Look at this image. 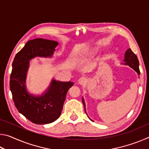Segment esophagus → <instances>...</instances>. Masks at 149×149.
Segmentation results:
<instances>
[{"mask_svg":"<svg viewBox=\"0 0 149 149\" xmlns=\"http://www.w3.org/2000/svg\"><path fill=\"white\" fill-rule=\"evenodd\" d=\"M86 82H87V79L84 77H81L79 79V84L80 85H84L86 84Z\"/></svg>","mask_w":149,"mask_h":149,"instance_id":"esophagus-1","label":"esophagus"}]
</instances>
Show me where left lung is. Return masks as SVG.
Here are the masks:
<instances>
[{
  "label": "left lung",
  "mask_w": 149,
  "mask_h": 149,
  "mask_svg": "<svg viewBox=\"0 0 149 149\" xmlns=\"http://www.w3.org/2000/svg\"><path fill=\"white\" fill-rule=\"evenodd\" d=\"M123 61L125 62L124 64L128 65L131 68H132L135 71L137 72L139 75L140 74L139 68V62L137 56H136L134 52H133L132 50H131V49H127V51H126L125 54V59L123 60ZM82 101H83V103H84L85 112V102H84V99H83V98H82ZM85 113H86V112H85Z\"/></svg>",
  "instance_id": "8db88e82"
}]
</instances>
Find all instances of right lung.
Wrapping results in <instances>:
<instances>
[{
	"mask_svg": "<svg viewBox=\"0 0 149 149\" xmlns=\"http://www.w3.org/2000/svg\"><path fill=\"white\" fill-rule=\"evenodd\" d=\"M58 42L44 39L27 41L17 52L12 63L10 88L14 104L19 113L35 124H47L60 117L67 92L73 82L53 79L49 90L41 97L27 92L25 86L29 60L35 56L50 57Z\"/></svg>",
	"mask_w": 149,
	"mask_h": 149,
	"instance_id": "add662e5",
	"label": "right lung"
}]
</instances>
